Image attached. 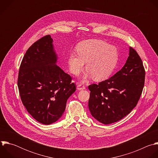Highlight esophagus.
<instances>
[{
	"label": "esophagus",
	"instance_id": "obj_1",
	"mask_svg": "<svg viewBox=\"0 0 158 158\" xmlns=\"http://www.w3.org/2000/svg\"><path fill=\"white\" fill-rule=\"evenodd\" d=\"M78 90H82V89H85V86L83 85L82 84H79L77 87Z\"/></svg>",
	"mask_w": 158,
	"mask_h": 158
}]
</instances>
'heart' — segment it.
Wrapping results in <instances>:
<instances>
[{"mask_svg":"<svg viewBox=\"0 0 158 158\" xmlns=\"http://www.w3.org/2000/svg\"><path fill=\"white\" fill-rule=\"evenodd\" d=\"M78 55L72 52L68 63L70 72L79 75L83 70L85 64L88 74L85 80L92 76L96 81L107 78L114 69L118 58L117 48L103 40L89 39L81 42L77 47Z\"/></svg>","mask_w":158,"mask_h":158,"instance_id":"b5f03b06","label":"heart"}]
</instances>
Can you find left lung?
Listing matches in <instances>:
<instances>
[{"instance_id":"8db88e82","label":"left lung","mask_w":158,"mask_h":158,"mask_svg":"<svg viewBox=\"0 0 158 158\" xmlns=\"http://www.w3.org/2000/svg\"><path fill=\"white\" fill-rule=\"evenodd\" d=\"M145 70L135 50L130 47L123 67L113 77L90 85L89 111L99 122L109 124L128 114L136 106L144 85Z\"/></svg>"}]
</instances>
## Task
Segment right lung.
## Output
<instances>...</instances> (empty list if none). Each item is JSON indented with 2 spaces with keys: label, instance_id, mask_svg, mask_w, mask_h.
Wrapping results in <instances>:
<instances>
[{
  "label": "right lung",
  "instance_id": "right-lung-1",
  "mask_svg": "<svg viewBox=\"0 0 158 158\" xmlns=\"http://www.w3.org/2000/svg\"><path fill=\"white\" fill-rule=\"evenodd\" d=\"M58 56L50 35L26 52L20 67L18 88L27 111L35 120L50 124L64 113L69 98L76 90L71 77L57 65Z\"/></svg>",
  "mask_w": 158,
  "mask_h": 158
}]
</instances>
